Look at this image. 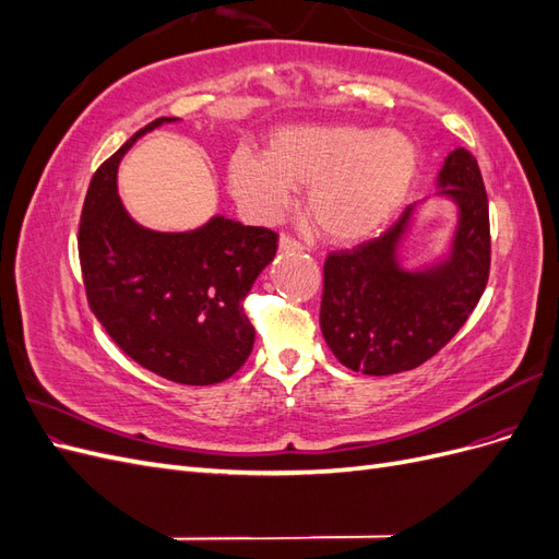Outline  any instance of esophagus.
<instances>
[{
    "instance_id": "1",
    "label": "esophagus",
    "mask_w": 559,
    "mask_h": 559,
    "mask_svg": "<svg viewBox=\"0 0 559 559\" xmlns=\"http://www.w3.org/2000/svg\"><path fill=\"white\" fill-rule=\"evenodd\" d=\"M280 249L282 251H300L302 245L296 238H292V235H280Z\"/></svg>"
}]
</instances>
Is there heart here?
Masks as SVG:
<instances>
[{
  "label": "heart",
  "instance_id": "heart-1",
  "mask_svg": "<svg viewBox=\"0 0 559 559\" xmlns=\"http://www.w3.org/2000/svg\"><path fill=\"white\" fill-rule=\"evenodd\" d=\"M417 160V146L399 130L296 126L277 130L263 158L235 151L228 183L261 222H273L289 205L292 189H308L312 226L333 242H357L396 214Z\"/></svg>",
  "mask_w": 559,
  "mask_h": 559
}]
</instances>
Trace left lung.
<instances>
[{
  "mask_svg": "<svg viewBox=\"0 0 559 559\" xmlns=\"http://www.w3.org/2000/svg\"><path fill=\"white\" fill-rule=\"evenodd\" d=\"M438 195L456 207L448 257L405 270L399 247L415 207L380 238L331 251L324 263L319 324L335 359L364 376L413 370L460 331L489 277V212L478 160L454 148L438 173Z\"/></svg>",
  "mask_w": 559,
  "mask_h": 559,
  "instance_id": "8db88e82",
  "label": "left lung"
}]
</instances>
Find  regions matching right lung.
<instances>
[{
  "label": "right lung",
  "instance_id": "obj_1",
  "mask_svg": "<svg viewBox=\"0 0 559 559\" xmlns=\"http://www.w3.org/2000/svg\"><path fill=\"white\" fill-rule=\"evenodd\" d=\"M156 118L97 167L79 224L88 306L132 361L179 384L238 373L253 347L242 300L275 259L277 233L212 216L189 233L140 226L116 191L118 163Z\"/></svg>",
  "mask_w": 559,
  "mask_h": 559
}]
</instances>
